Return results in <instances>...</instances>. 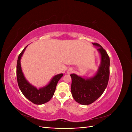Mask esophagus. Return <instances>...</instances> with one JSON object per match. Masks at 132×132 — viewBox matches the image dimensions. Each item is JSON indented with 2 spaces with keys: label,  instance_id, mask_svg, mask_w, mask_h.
I'll use <instances>...</instances> for the list:
<instances>
[{
  "label": "esophagus",
  "instance_id": "34e87169",
  "mask_svg": "<svg viewBox=\"0 0 132 132\" xmlns=\"http://www.w3.org/2000/svg\"><path fill=\"white\" fill-rule=\"evenodd\" d=\"M73 72V70L71 69H69L68 70V71H67V73L68 74H70V73H71Z\"/></svg>",
  "mask_w": 132,
  "mask_h": 132
}]
</instances>
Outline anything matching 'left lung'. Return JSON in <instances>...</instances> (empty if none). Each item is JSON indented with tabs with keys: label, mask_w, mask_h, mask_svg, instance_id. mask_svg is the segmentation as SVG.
I'll list each match as a JSON object with an SVG mask.
<instances>
[{
	"label": "left lung",
	"mask_w": 132,
	"mask_h": 132,
	"mask_svg": "<svg viewBox=\"0 0 132 132\" xmlns=\"http://www.w3.org/2000/svg\"><path fill=\"white\" fill-rule=\"evenodd\" d=\"M93 45L98 47L101 54V65L97 73L90 79H84L75 74L71 78V92L75 100L81 105H87L95 102L105 90L110 77V57L105 50L97 43Z\"/></svg>",
	"instance_id": "8db88e82"
}]
</instances>
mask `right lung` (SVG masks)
Segmentation results:
<instances>
[{
  "label": "right lung",
  "mask_w": 132,
  "mask_h": 132,
  "mask_svg": "<svg viewBox=\"0 0 132 132\" xmlns=\"http://www.w3.org/2000/svg\"><path fill=\"white\" fill-rule=\"evenodd\" d=\"M27 46L25 47L24 49L20 53L18 59L16 76L18 85L22 94L29 100L35 104L42 105L48 102L53 97L57 83L59 79L63 77V74H60L55 75L51 80L48 85L39 89H37L35 87L31 85L26 80L23 76L20 64L21 58Z\"/></svg>",
  "instance_id": "right-lung-1"
}]
</instances>
